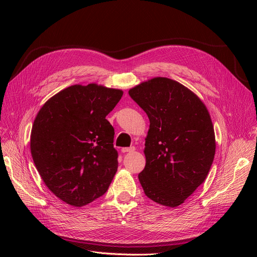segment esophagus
Listing matches in <instances>:
<instances>
[{
  "label": "esophagus",
  "mask_w": 257,
  "mask_h": 257,
  "mask_svg": "<svg viewBox=\"0 0 257 257\" xmlns=\"http://www.w3.org/2000/svg\"><path fill=\"white\" fill-rule=\"evenodd\" d=\"M134 151H136V148H134V147L123 148V149H121V152H123V153H131V152H134Z\"/></svg>",
  "instance_id": "1"
}]
</instances>
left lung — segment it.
I'll return each mask as SVG.
<instances>
[{"mask_svg": "<svg viewBox=\"0 0 257 257\" xmlns=\"http://www.w3.org/2000/svg\"><path fill=\"white\" fill-rule=\"evenodd\" d=\"M150 120L145 169L148 198L177 207L206 179L215 153L210 114L200 98L177 81L155 77L129 89Z\"/></svg>", "mask_w": 257, "mask_h": 257, "instance_id": "left-lung-1", "label": "left lung"}]
</instances>
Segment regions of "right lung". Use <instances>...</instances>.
Instances as JSON below:
<instances>
[{
    "instance_id": "add662e5",
    "label": "right lung",
    "mask_w": 257,
    "mask_h": 257,
    "mask_svg": "<svg viewBox=\"0 0 257 257\" xmlns=\"http://www.w3.org/2000/svg\"><path fill=\"white\" fill-rule=\"evenodd\" d=\"M121 96V89L75 84L39 109L31 130V155L45 184L66 204L87 205L109 187L118 163L114 129L106 115Z\"/></svg>"
}]
</instances>
